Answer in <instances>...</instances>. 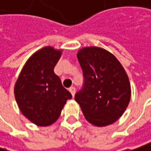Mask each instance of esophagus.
<instances>
[{"label": "esophagus", "mask_w": 151, "mask_h": 151, "mask_svg": "<svg viewBox=\"0 0 151 151\" xmlns=\"http://www.w3.org/2000/svg\"><path fill=\"white\" fill-rule=\"evenodd\" d=\"M69 91H70V93H71V95H72L73 96H75V94H76V88H75L74 86H71V87L69 89Z\"/></svg>", "instance_id": "34e87169"}]
</instances>
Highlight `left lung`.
<instances>
[{
	"instance_id": "8db88e82",
	"label": "left lung",
	"mask_w": 151,
	"mask_h": 151,
	"mask_svg": "<svg viewBox=\"0 0 151 151\" xmlns=\"http://www.w3.org/2000/svg\"><path fill=\"white\" fill-rule=\"evenodd\" d=\"M77 59L84 84L75 100L91 124L103 127L113 124L130 101V83L124 67L113 54L98 47L80 50Z\"/></svg>"
}]
</instances>
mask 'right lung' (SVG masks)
Returning a JSON list of instances; mask_svg holds the SVG:
<instances>
[{"mask_svg": "<svg viewBox=\"0 0 151 151\" xmlns=\"http://www.w3.org/2000/svg\"><path fill=\"white\" fill-rule=\"evenodd\" d=\"M62 50L47 46L27 60L15 84V98L22 113L38 126H49L59 119L72 96L54 72Z\"/></svg>", "mask_w": 151, "mask_h": 151, "instance_id": "add662e5", "label": "right lung"}]
</instances>
